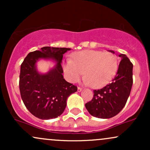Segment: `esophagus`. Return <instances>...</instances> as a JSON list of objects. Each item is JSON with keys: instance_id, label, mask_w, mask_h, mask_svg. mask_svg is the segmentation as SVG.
Masks as SVG:
<instances>
[{"instance_id": "obj_1", "label": "esophagus", "mask_w": 150, "mask_h": 150, "mask_svg": "<svg viewBox=\"0 0 150 150\" xmlns=\"http://www.w3.org/2000/svg\"><path fill=\"white\" fill-rule=\"evenodd\" d=\"M82 90V88H80V87H77V92H80Z\"/></svg>"}]
</instances>
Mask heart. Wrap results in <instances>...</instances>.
Listing matches in <instances>:
<instances>
[{
    "label": "heart",
    "mask_w": 150,
    "mask_h": 150,
    "mask_svg": "<svg viewBox=\"0 0 150 150\" xmlns=\"http://www.w3.org/2000/svg\"><path fill=\"white\" fill-rule=\"evenodd\" d=\"M63 68L70 82H77L85 73V83L98 89L113 80L118 70V59L111 53L85 50L74 53L72 60L65 59Z\"/></svg>",
    "instance_id": "1"
}]
</instances>
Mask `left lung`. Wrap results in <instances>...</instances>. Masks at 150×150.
<instances>
[{
  "label": "left lung",
  "instance_id": "8db88e82",
  "mask_svg": "<svg viewBox=\"0 0 150 150\" xmlns=\"http://www.w3.org/2000/svg\"><path fill=\"white\" fill-rule=\"evenodd\" d=\"M109 52L115 53L113 51ZM121 58L116 75L112 82L102 89L94 90L92 101L85 104L88 112L99 118H110L123 109L128 100L132 85L133 65L125 54H119Z\"/></svg>",
  "mask_w": 150,
  "mask_h": 150
}]
</instances>
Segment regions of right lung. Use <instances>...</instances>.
Returning <instances> with one entry per match:
<instances>
[{"label":"right lung","mask_w":150,"mask_h":150,"mask_svg":"<svg viewBox=\"0 0 150 150\" xmlns=\"http://www.w3.org/2000/svg\"><path fill=\"white\" fill-rule=\"evenodd\" d=\"M68 48L45 46L28 53L20 67V91L29 111L38 118L49 120L60 116L67 99L77 87L63 77L61 66L63 54ZM40 59L51 60L54 65L46 74L40 73L36 63Z\"/></svg>","instance_id":"add662e5"}]
</instances>
